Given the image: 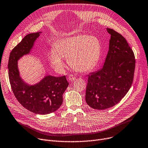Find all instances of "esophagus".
Wrapping results in <instances>:
<instances>
[{
	"instance_id": "esophagus-1",
	"label": "esophagus",
	"mask_w": 148,
	"mask_h": 148,
	"mask_svg": "<svg viewBox=\"0 0 148 148\" xmlns=\"http://www.w3.org/2000/svg\"><path fill=\"white\" fill-rule=\"evenodd\" d=\"M75 78H76V77L72 74H70L68 77V79L70 81H74L75 80Z\"/></svg>"
}]
</instances>
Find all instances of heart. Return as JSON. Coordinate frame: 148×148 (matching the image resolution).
<instances>
[{
	"mask_svg": "<svg viewBox=\"0 0 148 148\" xmlns=\"http://www.w3.org/2000/svg\"><path fill=\"white\" fill-rule=\"evenodd\" d=\"M102 45L95 36L79 34L63 38L51 49L48 58L56 70L64 66V58H68L70 66L76 71L91 70L99 61Z\"/></svg>",
	"mask_w": 148,
	"mask_h": 148,
	"instance_id": "heart-1",
	"label": "heart"
}]
</instances>
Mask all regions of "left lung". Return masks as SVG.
I'll return each instance as SVG.
<instances>
[{
    "mask_svg": "<svg viewBox=\"0 0 148 148\" xmlns=\"http://www.w3.org/2000/svg\"><path fill=\"white\" fill-rule=\"evenodd\" d=\"M109 51L101 70L88 75L86 103L93 109L105 110L119 103L130 88L135 57L125 38L111 28Z\"/></svg>",
    "mask_w": 148,
    "mask_h": 148,
    "instance_id": "8db88e82",
    "label": "left lung"
}]
</instances>
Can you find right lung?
<instances>
[{
  "label": "right lung",
  "mask_w": 148,
  "mask_h": 148,
  "mask_svg": "<svg viewBox=\"0 0 148 148\" xmlns=\"http://www.w3.org/2000/svg\"><path fill=\"white\" fill-rule=\"evenodd\" d=\"M41 32L28 34L10 53L8 74L12 92L18 101L25 109L37 114L56 111L63 102L62 95L68 86L66 77L46 75L38 83L29 85L19 75L18 61L30 52Z\"/></svg>",
  "instance_id": "add662e5"
}]
</instances>
